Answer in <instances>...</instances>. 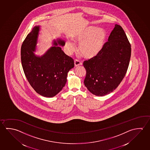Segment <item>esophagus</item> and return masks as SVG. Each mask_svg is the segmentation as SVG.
<instances>
[{
	"instance_id": "obj_1",
	"label": "esophagus",
	"mask_w": 150,
	"mask_h": 150,
	"mask_svg": "<svg viewBox=\"0 0 150 150\" xmlns=\"http://www.w3.org/2000/svg\"><path fill=\"white\" fill-rule=\"evenodd\" d=\"M81 64H81V62L79 61V60H77V59H75L74 60V65H75V67H78V66H79V65H81Z\"/></svg>"
}]
</instances>
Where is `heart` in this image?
Wrapping results in <instances>:
<instances>
[{
  "label": "heart",
  "instance_id": "obj_1",
  "mask_svg": "<svg viewBox=\"0 0 150 150\" xmlns=\"http://www.w3.org/2000/svg\"><path fill=\"white\" fill-rule=\"evenodd\" d=\"M106 32L101 28L88 27L73 37V40L79 45V50L83 57L91 59L96 57L103 49L105 40ZM67 47L69 54L75 49L73 42L67 41Z\"/></svg>",
  "mask_w": 150,
  "mask_h": 150
}]
</instances>
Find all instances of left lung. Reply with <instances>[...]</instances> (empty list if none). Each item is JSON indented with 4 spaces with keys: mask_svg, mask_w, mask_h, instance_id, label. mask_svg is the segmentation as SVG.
Masks as SVG:
<instances>
[{
    "mask_svg": "<svg viewBox=\"0 0 150 150\" xmlns=\"http://www.w3.org/2000/svg\"><path fill=\"white\" fill-rule=\"evenodd\" d=\"M131 45L120 25L115 24L108 42L96 57L84 61V84L91 93L105 96L117 88L127 71Z\"/></svg>",
    "mask_w": 150,
    "mask_h": 150,
    "instance_id": "1",
    "label": "left lung"
}]
</instances>
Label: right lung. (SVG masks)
<instances>
[{"instance_id": "1", "label": "right lung", "mask_w": 150, "mask_h": 150, "mask_svg": "<svg viewBox=\"0 0 150 150\" xmlns=\"http://www.w3.org/2000/svg\"><path fill=\"white\" fill-rule=\"evenodd\" d=\"M40 26L35 25L28 35L21 49V59L28 81L37 93L45 97L56 96L64 87L67 73L74 67V60L65 54L61 47L65 41H53V46L41 56L37 55Z\"/></svg>"}]
</instances>
